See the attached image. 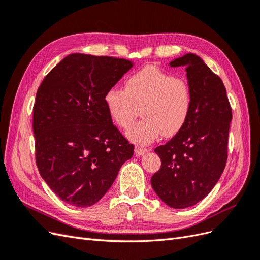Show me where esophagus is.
<instances>
[{"label": "esophagus", "instance_id": "esophagus-1", "mask_svg": "<svg viewBox=\"0 0 260 260\" xmlns=\"http://www.w3.org/2000/svg\"><path fill=\"white\" fill-rule=\"evenodd\" d=\"M147 152V149L143 148V147H140V146H136L135 147V153L137 156H141V155H144Z\"/></svg>", "mask_w": 260, "mask_h": 260}]
</instances>
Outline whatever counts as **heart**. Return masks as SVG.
Returning a JSON list of instances; mask_svg holds the SVG:
<instances>
[{"label":"heart","instance_id":"b5f03b06","mask_svg":"<svg viewBox=\"0 0 260 260\" xmlns=\"http://www.w3.org/2000/svg\"><path fill=\"white\" fill-rule=\"evenodd\" d=\"M107 112L114 122L128 130L132 142L146 145L160 136H174L186 122L192 107V89L183 77H176L157 66H146L131 75L124 91L109 89L104 96Z\"/></svg>","mask_w":260,"mask_h":260}]
</instances>
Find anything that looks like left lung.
Masks as SVG:
<instances>
[{
  "label": "left lung",
  "instance_id": "obj_1",
  "mask_svg": "<svg viewBox=\"0 0 260 260\" xmlns=\"http://www.w3.org/2000/svg\"><path fill=\"white\" fill-rule=\"evenodd\" d=\"M169 65L185 67L192 107L177 135L155 148L161 166L151 183L165 204L181 209L201 202L221 177L232 109L222 80L195 54L188 53Z\"/></svg>",
  "mask_w": 260,
  "mask_h": 260
}]
</instances>
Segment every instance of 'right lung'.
<instances>
[{
    "instance_id": "right-lung-1",
    "label": "right lung",
    "mask_w": 260,
    "mask_h": 260,
    "mask_svg": "<svg viewBox=\"0 0 260 260\" xmlns=\"http://www.w3.org/2000/svg\"><path fill=\"white\" fill-rule=\"evenodd\" d=\"M131 67L124 58L70 54L39 86L32 119L36 164L68 205H94L133 155L135 146L113 124L104 102Z\"/></svg>"
}]
</instances>
